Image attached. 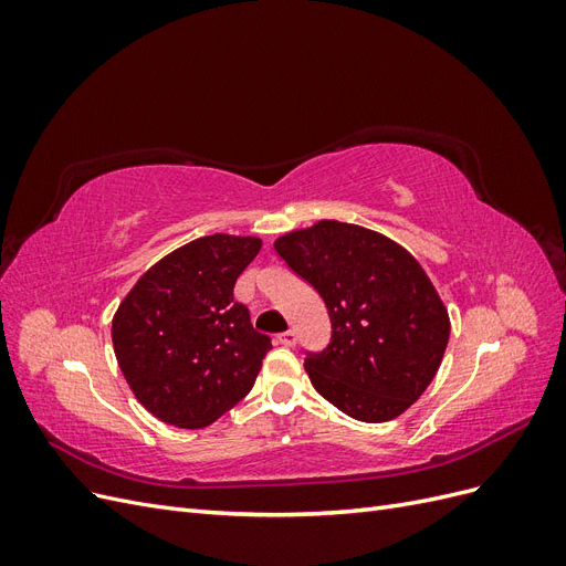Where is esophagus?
<instances>
[{"label": "esophagus", "instance_id": "1", "mask_svg": "<svg viewBox=\"0 0 566 566\" xmlns=\"http://www.w3.org/2000/svg\"><path fill=\"white\" fill-rule=\"evenodd\" d=\"M276 342H279V345H283V347H295L297 333H295V331H285V333H281V335L276 337Z\"/></svg>", "mask_w": 566, "mask_h": 566}]
</instances>
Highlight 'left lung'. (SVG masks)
<instances>
[{
	"label": "left lung",
	"instance_id": "8db88e82",
	"mask_svg": "<svg viewBox=\"0 0 566 566\" xmlns=\"http://www.w3.org/2000/svg\"><path fill=\"white\" fill-rule=\"evenodd\" d=\"M273 248L328 306L331 345L304 358L316 391L354 420L401 416L434 380L451 333L416 256L335 219L290 231Z\"/></svg>",
	"mask_w": 566,
	"mask_h": 566
}]
</instances>
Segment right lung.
Listing matches in <instances>:
<instances>
[{
    "instance_id": "add662e5",
    "label": "right lung",
    "mask_w": 566,
    "mask_h": 566,
    "mask_svg": "<svg viewBox=\"0 0 566 566\" xmlns=\"http://www.w3.org/2000/svg\"><path fill=\"white\" fill-rule=\"evenodd\" d=\"M260 248L254 235H202L153 264L119 302L115 358L158 420L198 430L252 389L271 339L252 328L233 285Z\"/></svg>"
}]
</instances>
